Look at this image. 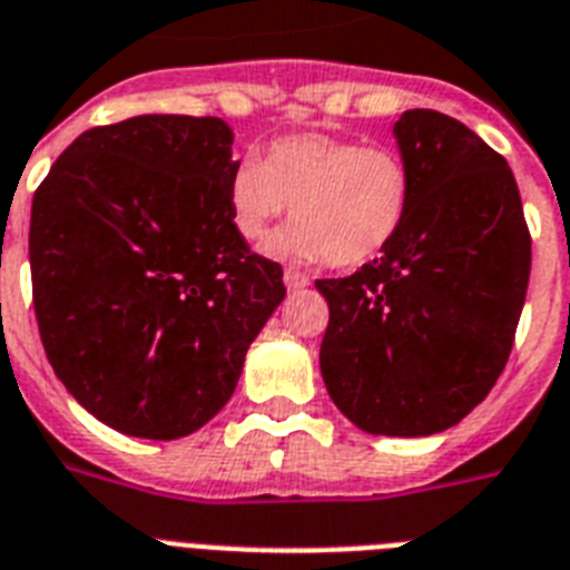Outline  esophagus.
<instances>
[{
	"mask_svg": "<svg viewBox=\"0 0 570 570\" xmlns=\"http://www.w3.org/2000/svg\"><path fill=\"white\" fill-rule=\"evenodd\" d=\"M284 284H286V289H304V286H309V277L298 269H286Z\"/></svg>",
	"mask_w": 570,
	"mask_h": 570,
	"instance_id": "esophagus-1",
	"label": "esophagus"
}]
</instances>
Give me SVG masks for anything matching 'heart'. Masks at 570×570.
<instances>
[{"label": "heart", "instance_id": "1", "mask_svg": "<svg viewBox=\"0 0 570 570\" xmlns=\"http://www.w3.org/2000/svg\"><path fill=\"white\" fill-rule=\"evenodd\" d=\"M413 178L386 146H360L327 134H289L266 160H243L230 173L228 207L239 237L261 239L293 205V228L269 252L293 261L360 266L386 252L404 228Z\"/></svg>", "mask_w": 570, "mask_h": 570}]
</instances>
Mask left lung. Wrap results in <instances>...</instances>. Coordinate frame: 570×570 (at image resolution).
I'll return each mask as SVG.
<instances>
[{
  "instance_id": "1",
  "label": "left lung",
  "mask_w": 570,
  "mask_h": 570,
  "mask_svg": "<svg viewBox=\"0 0 570 570\" xmlns=\"http://www.w3.org/2000/svg\"><path fill=\"white\" fill-rule=\"evenodd\" d=\"M413 178L404 228L351 277L316 281L331 307L318 365L340 413L372 436H433L489 395L530 281L512 169L439 110H404Z\"/></svg>"
}]
</instances>
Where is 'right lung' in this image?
Instances as JSON below:
<instances>
[{
    "instance_id": "obj_1",
    "label": "right lung",
    "mask_w": 570,
    "mask_h": 570,
    "mask_svg": "<svg viewBox=\"0 0 570 570\" xmlns=\"http://www.w3.org/2000/svg\"><path fill=\"white\" fill-rule=\"evenodd\" d=\"M234 131L142 114L90 128L31 202L35 313L58 381L101 424L169 442L237 390L245 351L284 301L228 207Z\"/></svg>"
}]
</instances>
